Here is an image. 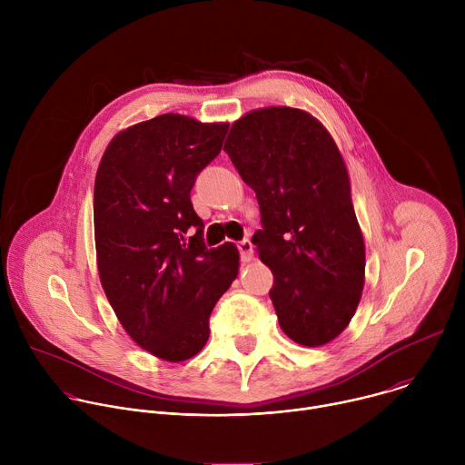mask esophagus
<instances>
[{
    "label": "esophagus",
    "mask_w": 465,
    "mask_h": 465,
    "mask_svg": "<svg viewBox=\"0 0 465 465\" xmlns=\"http://www.w3.org/2000/svg\"><path fill=\"white\" fill-rule=\"evenodd\" d=\"M237 248H239L241 259H242L244 262L252 261V257H253V244H252L250 239H242V241L237 244Z\"/></svg>",
    "instance_id": "obj_1"
}]
</instances>
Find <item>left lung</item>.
Listing matches in <instances>:
<instances>
[{"label": "left lung", "instance_id": "left-lung-1", "mask_svg": "<svg viewBox=\"0 0 465 465\" xmlns=\"http://www.w3.org/2000/svg\"><path fill=\"white\" fill-rule=\"evenodd\" d=\"M257 196L252 237L274 274L271 300L283 333L309 348L348 327L364 287L366 253L346 163L311 114L271 106L237 119L224 143Z\"/></svg>", "mask_w": 465, "mask_h": 465}]
</instances>
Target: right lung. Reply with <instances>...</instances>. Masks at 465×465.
<instances>
[{
    "label": "right lung",
    "instance_id": "obj_1",
    "mask_svg": "<svg viewBox=\"0 0 465 465\" xmlns=\"http://www.w3.org/2000/svg\"><path fill=\"white\" fill-rule=\"evenodd\" d=\"M226 132V123L158 115L119 132L95 176L101 285L130 339L169 362L206 346L210 314L239 271L235 244L208 248L191 204Z\"/></svg>",
    "mask_w": 465,
    "mask_h": 465
}]
</instances>
